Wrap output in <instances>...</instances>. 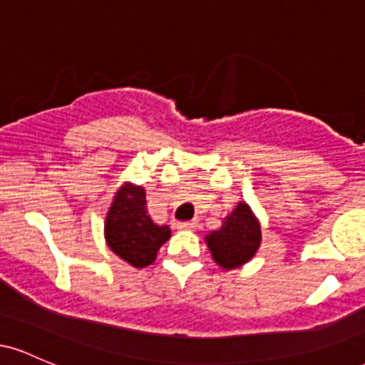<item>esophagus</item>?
<instances>
[{
    "mask_svg": "<svg viewBox=\"0 0 365 365\" xmlns=\"http://www.w3.org/2000/svg\"><path fill=\"white\" fill-rule=\"evenodd\" d=\"M178 230H195L197 221H182V223H177Z\"/></svg>",
    "mask_w": 365,
    "mask_h": 365,
    "instance_id": "1",
    "label": "esophagus"
}]
</instances>
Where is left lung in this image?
<instances>
[{
  "label": "left lung",
  "mask_w": 365,
  "mask_h": 365,
  "mask_svg": "<svg viewBox=\"0 0 365 365\" xmlns=\"http://www.w3.org/2000/svg\"><path fill=\"white\" fill-rule=\"evenodd\" d=\"M212 259L225 269L242 266L254 257L261 244V226L245 202H238L223 226L206 237Z\"/></svg>",
  "instance_id": "8db88e82"
}]
</instances>
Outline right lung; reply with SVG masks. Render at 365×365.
<instances>
[{
    "label": "right lung",
    "mask_w": 365,
    "mask_h": 365,
    "mask_svg": "<svg viewBox=\"0 0 365 365\" xmlns=\"http://www.w3.org/2000/svg\"><path fill=\"white\" fill-rule=\"evenodd\" d=\"M108 247L133 267H145L168 240V226H159L148 212L145 190L125 183L116 192L104 225Z\"/></svg>",
    "instance_id": "obj_1"
}]
</instances>
